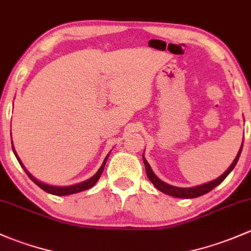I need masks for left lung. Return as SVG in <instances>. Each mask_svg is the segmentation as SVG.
<instances>
[{
  "label": "left lung",
  "mask_w": 251,
  "mask_h": 251,
  "mask_svg": "<svg viewBox=\"0 0 251 251\" xmlns=\"http://www.w3.org/2000/svg\"><path fill=\"white\" fill-rule=\"evenodd\" d=\"M242 149H243V144H242L241 150H239L238 154H237L236 158H234L233 163L229 165L228 169H227L226 172H225L224 174L221 175V176H219L218 179H215V180H214V181L206 182V183H203V185H201V186H196V187H190V188L175 187V186L168 185V183L163 182V181H162V180H159L158 177H157L156 175H154V173L152 172L151 167H150V164L147 163L146 159L144 158V156H143V159H144L145 168H146L147 177H149V179H150V181L153 183V186L157 188V190H159V191H161V192L165 193V195L173 196V197H177V198H196V197H200V196H203V195H205V193H208L209 191H211V190H213V188H215L216 186L220 185V183L224 181L225 179H226L227 175H228L229 173H231L232 170H233V168L236 167L237 162H238V159H239V156H241Z\"/></svg>",
  "instance_id": "1"
}]
</instances>
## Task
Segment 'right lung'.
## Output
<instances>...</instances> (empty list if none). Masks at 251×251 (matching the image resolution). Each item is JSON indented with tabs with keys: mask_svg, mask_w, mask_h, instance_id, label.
<instances>
[{
	"mask_svg": "<svg viewBox=\"0 0 251 251\" xmlns=\"http://www.w3.org/2000/svg\"><path fill=\"white\" fill-rule=\"evenodd\" d=\"M12 147H13V146H12ZM13 152H14V154H15V157H17L18 162H19L20 165H22V167H23V169L25 170V173H26V174H27V176H29L30 179L32 180V181L35 182L36 185L38 186V187H41V188H42L43 191H46V192L50 193V195H54V196H68V195H74V193H77V192H82V191H86V190H88V188L93 187V186H94L95 183H97L98 180L100 179V176H101V174H102V170H104V168H105V164H106L107 157H108V154H107V156H106V158H105V161H104V163H102L101 167H100V169L98 170V172H97V174H95V175H93V176L90 177V179H88V180H86V181H83V182L76 183V185H72V186H61V187H58V186H50V185H46V183H42V182H40V181H38V180H36L35 177H33L32 175H31L30 173L27 172V170H26V168L24 167V164H23L22 162H20L19 157H18V154L15 153V150H14V149H13Z\"/></svg>",
	"mask_w": 251,
	"mask_h": 251,
	"instance_id": "obj_1",
	"label": "right lung"
}]
</instances>
